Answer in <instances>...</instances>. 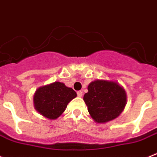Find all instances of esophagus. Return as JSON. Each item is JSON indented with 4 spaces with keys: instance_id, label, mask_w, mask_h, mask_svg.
Wrapping results in <instances>:
<instances>
[{
    "instance_id": "esophagus-1",
    "label": "esophagus",
    "mask_w": 157,
    "mask_h": 157,
    "mask_svg": "<svg viewBox=\"0 0 157 157\" xmlns=\"http://www.w3.org/2000/svg\"><path fill=\"white\" fill-rule=\"evenodd\" d=\"M77 95H78L79 97H81V96H82V95H83V92H81V91H78V92H77Z\"/></svg>"
}]
</instances>
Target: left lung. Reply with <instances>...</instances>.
<instances>
[{"instance_id":"8db88e82","label":"left lung","mask_w":157,"mask_h":157,"mask_svg":"<svg viewBox=\"0 0 157 157\" xmlns=\"http://www.w3.org/2000/svg\"><path fill=\"white\" fill-rule=\"evenodd\" d=\"M84 100L92 118L98 123L116 118L126 103L125 90L113 81L97 80L90 83Z\"/></svg>"}]
</instances>
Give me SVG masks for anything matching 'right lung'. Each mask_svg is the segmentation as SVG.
<instances>
[{
    "label": "right lung",
    "instance_id": "1",
    "mask_svg": "<svg viewBox=\"0 0 157 157\" xmlns=\"http://www.w3.org/2000/svg\"><path fill=\"white\" fill-rule=\"evenodd\" d=\"M77 96L73 88L54 82L38 88L34 95L35 109L49 119H56L65 111L68 103Z\"/></svg>",
    "mask_w": 157,
    "mask_h": 157
}]
</instances>
